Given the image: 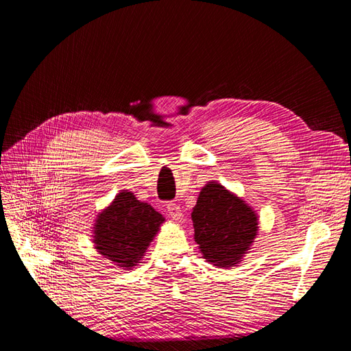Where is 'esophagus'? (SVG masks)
Instances as JSON below:
<instances>
[{
  "instance_id": "obj_1",
  "label": "esophagus",
  "mask_w": 351,
  "mask_h": 351,
  "mask_svg": "<svg viewBox=\"0 0 351 351\" xmlns=\"http://www.w3.org/2000/svg\"><path fill=\"white\" fill-rule=\"evenodd\" d=\"M167 210H168V215L171 217L174 221H182L183 219L182 208H180L177 204H174V202H171V204L167 205Z\"/></svg>"
}]
</instances>
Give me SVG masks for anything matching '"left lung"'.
<instances>
[{
    "label": "left lung",
    "instance_id": "1",
    "mask_svg": "<svg viewBox=\"0 0 351 351\" xmlns=\"http://www.w3.org/2000/svg\"><path fill=\"white\" fill-rule=\"evenodd\" d=\"M192 219L195 241L217 268L236 267L258 232L254 210L215 182L202 189Z\"/></svg>",
    "mask_w": 351,
    "mask_h": 351
}]
</instances>
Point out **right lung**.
Returning a JSON list of instances; mask_svg holds the SVG:
<instances>
[{
  "label": "right lung",
  "instance_id": "add662e5",
  "mask_svg": "<svg viewBox=\"0 0 351 351\" xmlns=\"http://www.w3.org/2000/svg\"><path fill=\"white\" fill-rule=\"evenodd\" d=\"M162 222L164 217L149 204L121 192L97 218L95 249L119 267L130 269L143 258Z\"/></svg>",
  "mask_w": 351,
  "mask_h": 351
}]
</instances>
